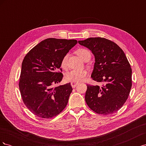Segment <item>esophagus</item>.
I'll return each mask as SVG.
<instances>
[{
  "label": "esophagus",
  "mask_w": 146,
  "mask_h": 146,
  "mask_svg": "<svg viewBox=\"0 0 146 146\" xmlns=\"http://www.w3.org/2000/svg\"><path fill=\"white\" fill-rule=\"evenodd\" d=\"M78 83H76V82H71L70 83V85H71V86H72V87L73 88H76V86H77V85H78Z\"/></svg>",
  "instance_id": "34e87169"
}]
</instances>
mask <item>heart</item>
Listing matches in <instances>:
<instances>
[{
  "label": "heart",
  "instance_id": "heart-1",
  "mask_svg": "<svg viewBox=\"0 0 146 146\" xmlns=\"http://www.w3.org/2000/svg\"><path fill=\"white\" fill-rule=\"evenodd\" d=\"M76 54L80 58L85 61L88 58H91V52L86 48H80L76 50ZM68 54H66L61 61V66L63 68L67 67V62L68 58ZM88 72L85 70H72L65 75V80L68 82H79L83 80L84 78L86 77Z\"/></svg>",
  "mask_w": 146,
  "mask_h": 146
}]
</instances>
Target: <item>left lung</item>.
Segmentation results:
<instances>
[{
	"mask_svg": "<svg viewBox=\"0 0 146 146\" xmlns=\"http://www.w3.org/2000/svg\"><path fill=\"white\" fill-rule=\"evenodd\" d=\"M95 57L92 80L101 86L87 85L85 101L92 111L107 115L117 111L125 104L132 85L131 68L124 52L115 42L104 38L78 41Z\"/></svg>",
	"mask_w": 146,
	"mask_h": 146,
	"instance_id": "8db88e82",
	"label": "left lung"
}]
</instances>
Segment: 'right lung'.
Masks as SVG:
<instances>
[{
  "label": "right lung",
  "mask_w": 146,
  "mask_h": 146,
  "mask_svg": "<svg viewBox=\"0 0 146 146\" xmlns=\"http://www.w3.org/2000/svg\"><path fill=\"white\" fill-rule=\"evenodd\" d=\"M76 39L47 38L32 48L22 63L19 83L25 105L38 117L50 119L65 108L72 88L70 83L53 87L63 75L58 72L63 57L76 44Z\"/></svg>",
  "instance_id": "1"
}]
</instances>
